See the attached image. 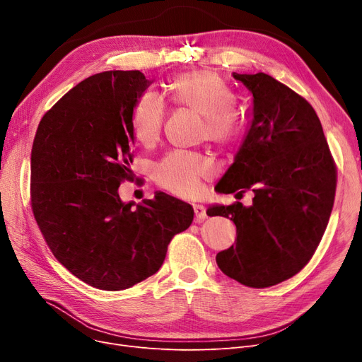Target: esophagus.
<instances>
[{"label":"esophagus","instance_id":"1","mask_svg":"<svg viewBox=\"0 0 362 362\" xmlns=\"http://www.w3.org/2000/svg\"><path fill=\"white\" fill-rule=\"evenodd\" d=\"M194 211H195V220H197L198 223H201V221H204V220L206 218L205 206H202V205H199V204H195V205H194Z\"/></svg>","mask_w":362,"mask_h":362}]
</instances>
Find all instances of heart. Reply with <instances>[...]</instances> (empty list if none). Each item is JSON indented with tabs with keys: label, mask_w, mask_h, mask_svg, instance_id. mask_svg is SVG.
I'll return each instance as SVG.
<instances>
[{
	"label": "heart",
	"mask_w": 362,
	"mask_h": 362,
	"mask_svg": "<svg viewBox=\"0 0 362 362\" xmlns=\"http://www.w3.org/2000/svg\"><path fill=\"white\" fill-rule=\"evenodd\" d=\"M171 101L202 116V136L220 145H232L240 133L233 114L236 95L223 78L210 70H192L179 74L167 88ZM165 120L164 101L154 92H145L130 112L132 135L141 145L154 146ZM214 171L213 161L189 151H173L154 167V179L160 187L177 197L195 195L204 179Z\"/></svg>",
	"instance_id": "1"
}]
</instances>
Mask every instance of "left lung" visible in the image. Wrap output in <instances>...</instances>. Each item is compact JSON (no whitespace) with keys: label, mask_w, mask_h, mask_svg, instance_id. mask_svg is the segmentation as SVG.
<instances>
[{"label":"left lung","mask_w":362,"mask_h":362,"mask_svg":"<svg viewBox=\"0 0 362 362\" xmlns=\"http://www.w3.org/2000/svg\"><path fill=\"white\" fill-rule=\"evenodd\" d=\"M252 93L245 141L216 186L220 194L254 192L252 205H214L206 214L236 224V240L217 254L220 270L250 288H270L299 273L327 227L336 164L320 119L299 93L265 73H233Z\"/></svg>","instance_id":"left-lung-1"}]
</instances>
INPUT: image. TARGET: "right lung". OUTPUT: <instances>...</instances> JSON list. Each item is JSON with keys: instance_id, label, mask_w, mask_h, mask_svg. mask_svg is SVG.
<instances>
[{"instance_id": "obj_1", "label": "right lung", "mask_w": 362, "mask_h": 362, "mask_svg": "<svg viewBox=\"0 0 362 362\" xmlns=\"http://www.w3.org/2000/svg\"><path fill=\"white\" fill-rule=\"evenodd\" d=\"M152 82L139 70L90 76L48 110L30 154V204L54 257L82 281L123 291L156 274L194 208L164 192L132 210L130 112Z\"/></svg>"}]
</instances>
